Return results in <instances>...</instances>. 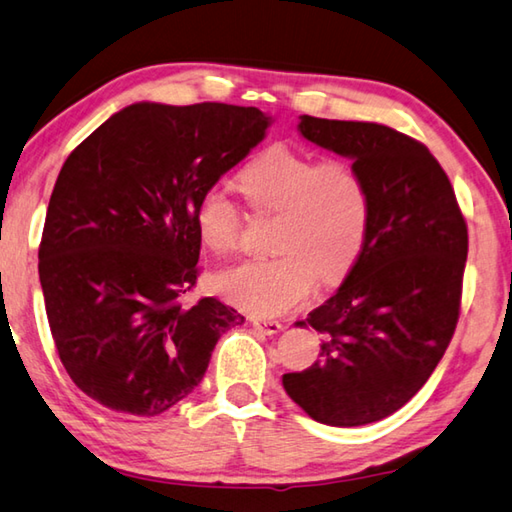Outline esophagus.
<instances>
[{
  "label": "esophagus",
  "mask_w": 512,
  "mask_h": 512,
  "mask_svg": "<svg viewBox=\"0 0 512 512\" xmlns=\"http://www.w3.org/2000/svg\"><path fill=\"white\" fill-rule=\"evenodd\" d=\"M251 324H254L258 333H263V335H279L283 330L279 321H272V319H254Z\"/></svg>",
  "instance_id": "obj_1"
}]
</instances>
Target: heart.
<instances>
[{
	"mask_svg": "<svg viewBox=\"0 0 512 512\" xmlns=\"http://www.w3.org/2000/svg\"><path fill=\"white\" fill-rule=\"evenodd\" d=\"M240 193L258 213L276 215L267 261H240L213 276L215 292L258 317L303 306L321 283H337L362 256L371 229V191L348 159L319 161L272 146L238 175ZM197 231L215 254L238 247L240 211L220 188L204 191Z\"/></svg>",
	"mask_w": 512,
	"mask_h": 512,
	"instance_id": "1",
	"label": "heart"
}]
</instances>
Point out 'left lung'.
Masks as SVG:
<instances>
[{
    "mask_svg": "<svg viewBox=\"0 0 512 512\" xmlns=\"http://www.w3.org/2000/svg\"><path fill=\"white\" fill-rule=\"evenodd\" d=\"M299 130L353 159L373 211L362 256L337 294L306 319L324 335L319 360L285 373L283 387L317 423L369 425L407 405L452 342L468 224L425 143L382 123L308 114Z\"/></svg>",
    "mask_w": 512,
    "mask_h": 512,
    "instance_id": "1",
    "label": "left lung"
}]
</instances>
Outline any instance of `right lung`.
Masks as SVG:
<instances>
[{
    "label": "right lung",
    "instance_id": "add662e5",
    "mask_svg": "<svg viewBox=\"0 0 512 512\" xmlns=\"http://www.w3.org/2000/svg\"><path fill=\"white\" fill-rule=\"evenodd\" d=\"M270 116L227 103H134L74 148L53 186L38 272L53 344L103 407L159 416L204 378L245 321L195 288L204 191L265 137Z\"/></svg>",
    "mask_w": 512,
    "mask_h": 512
}]
</instances>
